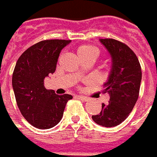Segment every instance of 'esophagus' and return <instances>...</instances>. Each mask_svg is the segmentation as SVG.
Here are the masks:
<instances>
[{"label": "esophagus", "mask_w": 157, "mask_h": 157, "mask_svg": "<svg viewBox=\"0 0 157 157\" xmlns=\"http://www.w3.org/2000/svg\"><path fill=\"white\" fill-rule=\"evenodd\" d=\"M78 98L80 100H82V101H84V102H86V101H88V100H89V98L86 97V96H83V95H78Z\"/></svg>", "instance_id": "obj_1"}]
</instances>
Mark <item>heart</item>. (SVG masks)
<instances>
[{
	"label": "heart",
	"mask_w": 157,
	"mask_h": 157,
	"mask_svg": "<svg viewBox=\"0 0 157 157\" xmlns=\"http://www.w3.org/2000/svg\"><path fill=\"white\" fill-rule=\"evenodd\" d=\"M100 50L93 44H82L77 48V55L81 59H92L95 60L99 57Z\"/></svg>",
	"instance_id": "heart-1"
}]
</instances>
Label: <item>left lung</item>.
<instances>
[{"label": "left lung", "instance_id": "8db88e82", "mask_svg": "<svg viewBox=\"0 0 157 157\" xmlns=\"http://www.w3.org/2000/svg\"><path fill=\"white\" fill-rule=\"evenodd\" d=\"M109 52L113 66L104 93H108L110 100L102 104L99 114L93 115L94 122L102 127L118 126L128 118L139 97L142 68L133 52L127 44L113 38L100 39Z\"/></svg>", "mask_w": 157, "mask_h": 157}]
</instances>
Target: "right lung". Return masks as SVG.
<instances>
[{"label": "right lung", "mask_w": 157, "mask_h": 157, "mask_svg": "<svg viewBox=\"0 0 157 157\" xmlns=\"http://www.w3.org/2000/svg\"><path fill=\"white\" fill-rule=\"evenodd\" d=\"M70 40H44L28 48L18 58L12 86L18 108L29 123L40 129L56 126L63 117L70 94L58 95L44 87L45 77L56 71L61 50Z\"/></svg>", "instance_id": "1"}]
</instances>
